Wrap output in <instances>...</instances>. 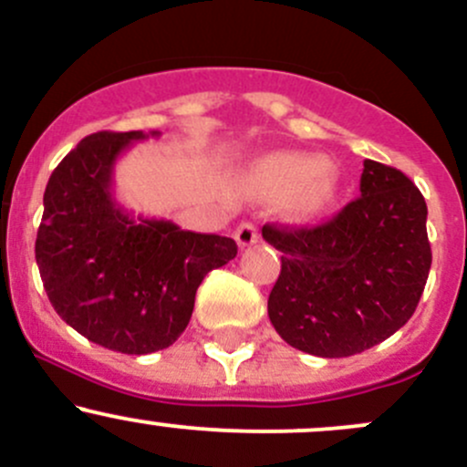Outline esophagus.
<instances>
[{
    "instance_id": "34e87169",
    "label": "esophagus",
    "mask_w": 467,
    "mask_h": 467,
    "mask_svg": "<svg viewBox=\"0 0 467 467\" xmlns=\"http://www.w3.org/2000/svg\"><path fill=\"white\" fill-rule=\"evenodd\" d=\"M235 243L240 249L252 247L254 243H258V227L254 223H243L235 229Z\"/></svg>"
}]
</instances>
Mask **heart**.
I'll list each match as a JSON object with an SVG mask.
<instances>
[{
  "mask_svg": "<svg viewBox=\"0 0 467 467\" xmlns=\"http://www.w3.org/2000/svg\"><path fill=\"white\" fill-rule=\"evenodd\" d=\"M249 189L263 200H282L287 215L296 223L319 218L337 193L335 172L328 163H319L301 152H274L252 166Z\"/></svg>",
  "mask_w": 467,
  "mask_h": 467,
  "instance_id": "1",
  "label": "heart"
}]
</instances>
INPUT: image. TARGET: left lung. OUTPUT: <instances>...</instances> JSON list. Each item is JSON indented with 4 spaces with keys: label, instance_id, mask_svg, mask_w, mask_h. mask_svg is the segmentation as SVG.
Segmentation results:
<instances>
[{
    "label": "left lung",
    "instance_id": "8db88e82",
    "mask_svg": "<svg viewBox=\"0 0 467 467\" xmlns=\"http://www.w3.org/2000/svg\"><path fill=\"white\" fill-rule=\"evenodd\" d=\"M281 274L267 315L317 358H348L411 319L431 267L427 204L405 172L364 160L359 198L315 229L265 224Z\"/></svg>",
    "mask_w": 467,
    "mask_h": 467
}]
</instances>
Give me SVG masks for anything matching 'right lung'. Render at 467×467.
<instances>
[{
  "label": "right lung",
  "mask_w": 467,
  "mask_h": 467,
  "mask_svg": "<svg viewBox=\"0 0 467 467\" xmlns=\"http://www.w3.org/2000/svg\"><path fill=\"white\" fill-rule=\"evenodd\" d=\"M160 132H96L49 177L36 261L62 321L128 355L168 348L189 326L202 278L238 254L232 238L134 215L112 175L130 143Z\"/></svg>",
  "instance_id": "add662e5"
}]
</instances>
